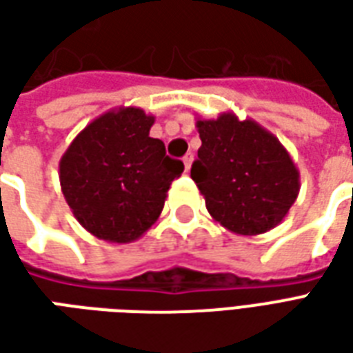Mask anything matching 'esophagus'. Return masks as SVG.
<instances>
[{
	"label": "esophagus",
	"mask_w": 353,
	"mask_h": 353,
	"mask_svg": "<svg viewBox=\"0 0 353 353\" xmlns=\"http://www.w3.org/2000/svg\"><path fill=\"white\" fill-rule=\"evenodd\" d=\"M192 161H194V154L192 153H187L183 157V164H185V172H189V170H191V164H192Z\"/></svg>",
	"instance_id": "obj_1"
}]
</instances>
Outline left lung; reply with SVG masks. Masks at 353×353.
I'll return each mask as SVG.
<instances>
[{
  "label": "left lung",
  "mask_w": 353,
  "mask_h": 353,
  "mask_svg": "<svg viewBox=\"0 0 353 353\" xmlns=\"http://www.w3.org/2000/svg\"><path fill=\"white\" fill-rule=\"evenodd\" d=\"M202 145L191 177L215 221L255 236L283 221L301 189L299 170L280 139L234 113L196 121Z\"/></svg>",
  "instance_id": "left-lung-1"
}]
</instances>
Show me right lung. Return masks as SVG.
<instances>
[{"instance_id":"1","label":"right lung","mask_w":353,"mask_h":353,"mask_svg":"<svg viewBox=\"0 0 353 353\" xmlns=\"http://www.w3.org/2000/svg\"><path fill=\"white\" fill-rule=\"evenodd\" d=\"M154 123L139 108H117L87 124L60 159L68 206L92 236L128 244L151 229L183 162L151 138Z\"/></svg>"}]
</instances>
